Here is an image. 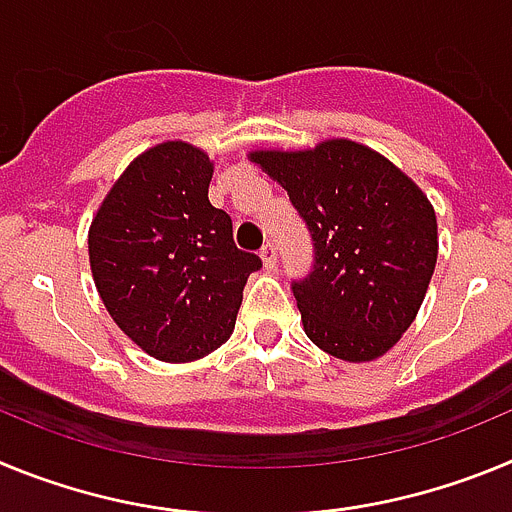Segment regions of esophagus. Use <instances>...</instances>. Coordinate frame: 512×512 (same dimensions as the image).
<instances>
[{"label": "esophagus", "instance_id": "1", "mask_svg": "<svg viewBox=\"0 0 512 512\" xmlns=\"http://www.w3.org/2000/svg\"><path fill=\"white\" fill-rule=\"evenodd\" d=\"M259 253H261V259H264L266 269H274V266H277V246H274V243L266 241Z\"/></svg>", "mask_w": 512, "mask_h": 512}]
</instances>
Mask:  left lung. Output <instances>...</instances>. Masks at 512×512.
Masks as SVG:
<instances>
[{
    "label": "left lung",
    "instance_id": "8db88e82",
    "mask_svg": "<svg viewBox=\"0 0 512 512\" xmlns=\"http://www.w3.org/2000/svg\"><path fill=\"white\" fill-rule=\"evenodd\" d=\"M305 220L312 269L292 282L305 333L343 361L387 354L418 315L438 256L436 212L397 166L354 140L253 151Z\"/></svg>",
    "mask_w": 512,
    "mask_h": 512
}]
</instances>
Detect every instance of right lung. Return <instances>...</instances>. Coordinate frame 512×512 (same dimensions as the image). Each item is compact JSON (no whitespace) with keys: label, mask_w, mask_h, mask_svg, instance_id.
Listing matches in <instances>:
<instances>
[{"label":"right lung","mask_w":512,"mask_h":512,"mask_svg":"<svg viewBox=\"0 0 512 512\" xmlns=\"http://www.w3.org/2000/svg\"><path fill=\"white\" fill-rule=\"evenodd\" d=\"M212 164L169 140L148 148L104 197L89 264L120 330L161 361H194L235 328L243 287L261 269L233 241V220L207 200Z\"/></svg>","instance_id":"1"}]
</instances>
